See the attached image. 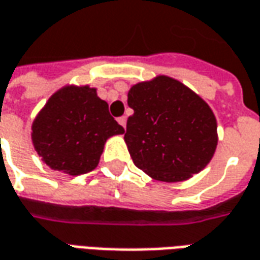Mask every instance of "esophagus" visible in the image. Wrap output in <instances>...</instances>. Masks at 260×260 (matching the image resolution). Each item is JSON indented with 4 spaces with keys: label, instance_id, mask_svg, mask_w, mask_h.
Instances as JSON below:
<instances>
[{
    "label": "esophagus",
    "instance_id": "1",
    "mask_svg": "<svg viewBox=\"0 0 260 260\" xmlns=\"http://www.w3.org/2000/svg\"><path fill=\"white\" fill-rule=\"evenodd\" d=\"M118 122H119V125H122V126H126V117H119L118 118Z\"/></svg>",
    "mask_w": 260,
    "mask_h": 260
}]
</instances>
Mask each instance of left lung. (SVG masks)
I'll list each match as a JSON object with an SVG mask.
<instances>
[{"label": "left lung", "mask_w": 260, "mask_h": 260, "mask_svg": "<svg viewBox=\"0 0 260 260\" xmlns=\"http://www.w3.org/2000/svg\"><path fill=\"white\" fill-rule=\"evenodd\" d=\"M125 143L138 169L166 183L188 180L211 161L218 145L217 118L181 81L159 74L128 91Z\"/></svg>", "instance_id": "obj_1"}]
</instances>
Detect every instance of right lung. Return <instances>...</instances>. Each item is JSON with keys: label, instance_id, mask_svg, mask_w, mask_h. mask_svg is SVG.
Instances as JSON below:
<instances>
[{"label": "right lung", "instance_id": "obj_1", "mask_svg": "<svg viewBox=\"0 0 260 260\" xmlns=\"http://www.w3.org/2000/svg\"><path fill=\"white\" fill-rule=\"evenodd\" d=\"M124 132L95 87L67 84L38 112L30 138L48 168L79 176L97 168L105 142Z\"/></svg>", "mask_w": 260, "mask_h": 260}]
</instances>
